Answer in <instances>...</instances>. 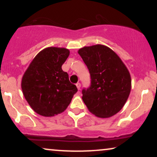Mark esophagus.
<instances>
[{"label": "esophagus", "instance_id": "obj_1", "mask_svg": "<svg viewBox=\"0 0 157 157\" xmlns=\"http://www.w3.org/2000/svg\"><path fill=\"white\" fill-rule=\"evenodd\" d=\"M76 86L77 89H78V90H80V88H81V83H77L76 84Z\"/></svg>", "mask_w": 157, "mask_h": 157}]
</instances>
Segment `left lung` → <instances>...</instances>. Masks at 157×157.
<instances>
[{
    "mask_svg": "<svg viewBox=\"0 0 157 157\" xmlns=\"http://www.w3.org/2000/svg\"><path fill=\"white\" fill-rule=\"evenodd\" d=\"M91 76V85L82 90L90 112L100 118L117 113L128 99L132 87L129 72L114 51L104 45L85 46L78 51Z\"/></svg>",
    "mask_w": 157,
    "mask_h": 157,
    "instance_id": "left-lung-1",
    "label": "left lung"
}]
</instances>
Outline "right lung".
<instances>
[{
	"instance_id": "right-lung-1",
	"label": "right lung",
	"mask_w": 157,
	"mask_h": 157,
	"mask_svg": "<svg viewBox=\"0 0 157 157\" xmlns=\"http://www.w3.org/2000/svg\"><path fill=\"white\" fill-rule=\"evenodd\" d=\"M69 53L64 48H45L36 55L23 75V94L39 115L53 117L62 113L78 91L61 68Z\"/></svg>"
}]
</instances>
